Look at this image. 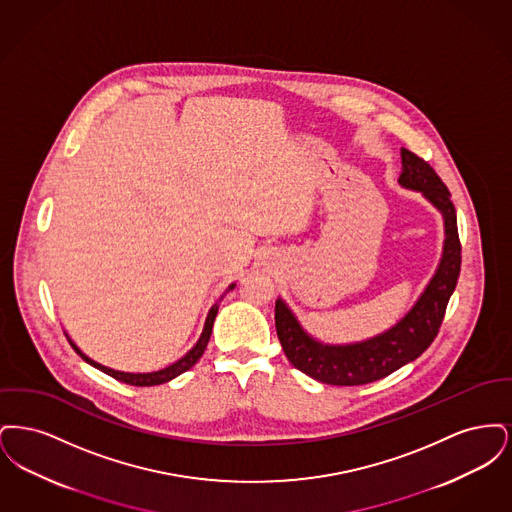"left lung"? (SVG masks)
Wrapping results in <instances>:
<instances>
[{"label":"left lung","mask_w":512,"mask_h":512,"mask_svg":"<svg viewBox=\"0 0 512 512\" xmlns=\"http://www.w3.org/2000/svg\"><path fill=\"white\" fill-rule=\"evenodd\" d=\"M397 182L407 190L420 192L438 209L445 234L438 268L405 317L366 340L326 343L303 328L282 297L276 299V332L288 361L322 384L363 386L418 359L438 336L445 307L455 292L461 272V242L449 190L426 161L405 147H401Z\"/></svg>","instance_id":"left-lung-1"}]
</instances>
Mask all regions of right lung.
<instances>
[{
  "label": "right lung",
  "mask_w": 512,
  "mask_h": 512,
  "mask_svg": "<svg viewBox=\"0 0 512 512\" xmlns=\"http://www.w3.org/2000/svg\"><path fill=\"white\" fill-rule=\"evenodd\" d=\"M234 288H236V282H234V284H230V286L226 288V292H230V290H234ZM226 292H224V295H226ZM224 295H220L219 299L215 301V305L209 309L207 318H205V324H203V332H201L199 340L195 341L194 347H192L184 357H180L176 363L165 366V368H161V370H153V372H122V370H115V368H109V366L99 365V363H96L94 359H90L86 353H82V351L78 349V345L69 338V334H65V336L69 338V343L73 345L74 351H76V353H78V355H80L88 365H92L94 368L101 370V372H105V374L113 376L115 380L124 382V384H130V386H140V388H146V386H159V384L171 382L172 378H176V376H180L182 372L190 370V368H192V366L201 359V355H203V351H205V347H207V343H209V338H211L213 322H215V318H217L220 301L224 299Z\"/></svg>",
  "instance_id": "1"
}]
</instances>
